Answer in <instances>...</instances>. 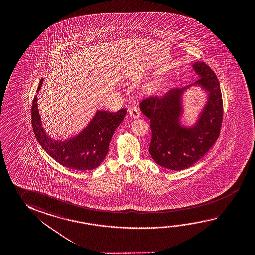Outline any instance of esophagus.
<instances>
[{
    "label": "esophagus",
    "mask_w": 255,
    "mask_h": 255,
    "mask_svg": "<svg viewBox=\"0 0 255 255\" xmlns=\"http://www.w3.org/2000/svg\"><path fill=\"white\" fill-rule=\"evenodd\" d=\"M129 116L133 117V118H138V117H140V112H139L138 108H136V107H133V108L129 109Z\"/></svg>",
    "instance_id": "obj_1"
}]
</instances>
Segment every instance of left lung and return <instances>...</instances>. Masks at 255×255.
Listing matches in <instances>:
<instances>
[{"label":"left lung","mask_w":255,"mask_h":255,"mask_svg":"<svg viewBox=\"0 0 255 255\" xmlns=\"http://www.w3.org/2000/svg\"><path fill=\"white\" fill-rule=\"evenodd\" d=\"M199 79L183 88H172L163 95L148 97L140 102V110L150 119L152 130L149 153L158 165L180 171L200 160L217 140L223 117V103L220 83L205 62L193 64ZM198 85L208 92L205 106L196 123L182 126L183 92Z\"/></svg>","instance_id":"1"}]
</instances>
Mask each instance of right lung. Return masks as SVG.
<instances>
[{
	"instance_id": "add662e5",
	"label": "right lung",
	"mask_w": 255,
	"mask_h": 255,
	"mask_svg": "<svg viewBox=\"0 0 255 255\" xmlns=\"http://www.w3.org/2000/svg\"><path fill=\"white\" fill-rule=\"evenodd\" d=\"M42 82L43 79H41L37 92ZM126 113V109L117 112L97 110L95 116L79 134L65 140H55L42 128L35 96L32 105V126L39 144L59 164L76 171H90L98 167L104 160L114 132Z\"/></svg>"
}]
</instances>
